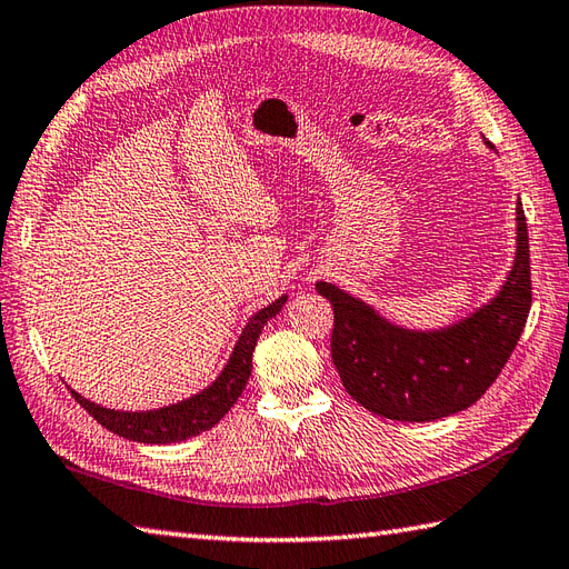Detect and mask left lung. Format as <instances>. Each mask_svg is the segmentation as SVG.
Instances as JSON below:
<instances>
[{"label": "left lung", "mask_w": 569, "mask_h": 569, "mask_svg": "<svg viewBox=\"0 0 569 569\" xmlns=\"http://www.w3.org/2000/svg\"><path fill=\"white\" fill-rule=\"evenodd\" d=\"M517 234V261L499 296L441 332L400 329L345 290L317 283L335 310L332 361L356 402L378 417L433 421L482 398L519 345L531 310V254L521 201Z\"/></svg>", "instance_id": "obj_1"}]
</instances>
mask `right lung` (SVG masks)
I'll return each mask as SVG.
<instances>
[{
    "label": "right lung",
    "instance_id": "add662e5",
    "mask_svg": "<svg viewBox=\"0 0 569 569\" xmlns=\"http://www.w3.org/2000/svg\"><path fill=\"white\" fill-rule=\"evenodd\" d=\"M286 296H281L271 306L261 308L252 320L247 322L240 341L234 345L228 366L220 373L213 386L206 388L196 398L183 400L179 405L154 409V412H116V409H106L94 402L84 400L82 395L72 392V398L82 405L87 412L94 417L101 427L123 436L130 441L140 443H174L187 441L191 436L208 431L216 427L218 421L230 412V407L240 398L249 376H252V353L257 347V339L261 335L263 325L269 317H273L283 308Z\"/></svg>",
    "mask_w": 569,
    "mask_h": 569
}]
</instances>
